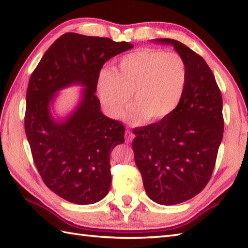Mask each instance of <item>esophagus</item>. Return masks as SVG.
<instances>
[{"mask_svg": "<svg viewBox=\"0 0 248 248\" xmlns=\"http://www.w3.org/2000/svg\"><path fill=\"white\" fill-rule=\"evenodd\" d=\"M124 138H125V143H131L134 139V134L131 132L130 130H127L124 133Z\"/></svg>", "mask_w": 248, "mask_h": 248, "instance_id": "1", "label": "esophagus"}]
</instances>
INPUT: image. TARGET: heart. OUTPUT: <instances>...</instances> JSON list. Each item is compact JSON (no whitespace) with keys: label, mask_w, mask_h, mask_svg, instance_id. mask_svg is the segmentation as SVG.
Segmentation results:
<instances>
[{"label":"heart","mask_w":248,"mask_h":248,"mask_svg":"<svg viewBox=\"0 0 248 248\" xmlns=\"http://www.w3.org/2000/svg\"><path fill=\"white\" fill-rule=\"evenodd\" d=\"M187 84V68L175 52L141 48L121 57L118 69L104 68L98 77V94L105 110L123 115L134 93L128 119L133 123L165 120L180 105Z\"/></svg>","instance_id":"b5f03b06"}]
</instances>
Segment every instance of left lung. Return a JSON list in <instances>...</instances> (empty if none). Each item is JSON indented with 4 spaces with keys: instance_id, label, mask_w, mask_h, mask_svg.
<instances>
[{
    "instance_id": "1",
    "label": "left lung",
    "mask_w": 248,
    "mask_h": 248,
    "mask_svg": "<svg viewBox=\"0 0 248 248\" xmlns=\"http://www.w3.org/2000/svg\"><path fill=\"white\" fill-rule=\"evenodd\" d=\"M155 41L170 44L183 57L187 84L175 113L133 130L132 148L148 197L171 205L196 196L211 179L223 140V98L202 56L175 39Z\"/></svg>"
}]
</instances>
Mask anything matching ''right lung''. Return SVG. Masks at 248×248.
<instances>
[{
    "instance_id": "obj_1",
    "label": "right lung",
    "mask_w": 248,
    "mask_h": 248,
    "mask_svg": "<svg viewBox=\"0 0 248 248\" xmlns=\"http://www.w3.org/2000/svg\"><path fill=\"white\" fill-rule=\"evenodd\" d=\"M133 48L125 41L66 33L46 51L26 91L24 129L39 175L67 202L91 204L112 182L109 152L124 141V125L100 110L98 77L113 56ZM87 88L76 112L62 123L49 114L55 93L71 83Z\"/></svg>"
}]
</instances>
